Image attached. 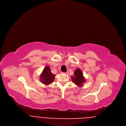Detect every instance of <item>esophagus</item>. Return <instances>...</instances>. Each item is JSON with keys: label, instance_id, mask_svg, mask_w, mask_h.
<instances>
[{"label": "esophagus", "instance_id": "34e87169", "mask_svg": "<svg viewBox=\"0 0 126 126\" xmlns=\"http://www.w3.org/2000/svg\"><path fill=\"white\" fill-rule=\"evenodd\" d=\"M61 74H66V72H61Z\"/></svg>", "mask_w": 126, "mask_h": 126}]
</instances>
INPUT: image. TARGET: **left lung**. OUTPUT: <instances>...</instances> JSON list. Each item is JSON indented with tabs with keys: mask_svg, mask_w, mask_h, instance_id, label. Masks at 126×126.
<instances>
[{
	"mask_svg": "<svg viewBox=\"0 0 126 126\" xmlns=\"http://www.w3.org/2000/svg\"><path fill=\"white\" fill-rule=\"evenodd\" d=\"M72 81L78 87H81L84 86V83L86 82V79L83 76L82 70L78 68L75 70L74 75L71 76Z\"/></svg>",
	"mask_w": 126,
	"mask_h": 126,
	"instance_id": "obj_1",
	"label": "left lung"
}]
</instances>
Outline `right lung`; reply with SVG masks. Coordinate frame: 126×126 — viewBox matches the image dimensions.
<instances>
[{"label": "right lung", "instance_id": "right-lung-1", "mask_svg": "<svg viewBox=\"0 0 126 126\" xmlns=\"http://www.w3.org/2000/svg\"><path fill=\"white\" fill-rule=\"evenodd\" d=\"M55 76L56 75L51 72L50 66L47 65L44 68L40 75V81L42 84L48 85L54 81Z\"/></svg>", "mask_w": 126, "mask_h": 126}]
</instances>
